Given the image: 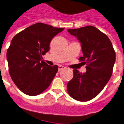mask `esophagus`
<instances>
[{
  "instance_id": "1",
  "label": "esophagus",
  "mask_w": 124,
  "mask_h": 124,
  "mask_svg": "<svg viewBox=\"0 0 124 124\" xmlns=\"http://www.w3.org/2000/svg\"><path fill=\"white\" fill-rule=\"evenodd\" d=\"M64 66H62V65H60V66H59V67H58V70L59 71H61V70H62L63 69H64Z\"/></svg>"
}]
</instances>
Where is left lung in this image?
<instances>
[{"label":"left lung","instance_id":"obj_1","mask_svg":"<svg viewBox=\"0 0 124 124\" xmlns=\"http://www.w3.org/2000/svg\"><path fill=\"white\" fill-rule=\"evenodd\" d=\"M81 44L86 64L85 73L73 70V77L67 84V91L74 100L87 101L97 96L110 79L115 62V52L106 35L93 26L68 29Z\"/></svg>","mask_w":124,"mask_h":124}]
</instances>
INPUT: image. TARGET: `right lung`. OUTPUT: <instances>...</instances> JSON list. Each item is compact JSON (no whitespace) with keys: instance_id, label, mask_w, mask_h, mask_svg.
<instances>
[{"instance_id":"obj_1","label":"right lung","mask_w":124,"mask_h":124,"mask_svg":"<svg viewBox=\"0 0 124 124\" xmlns=\"http://www.w3.org/2000/svg\"><path fill=\"white\" fill-rule=\"evenodd\" d=\"M63 30L38 23L18 33L11 40L7 51L9 74L25 94H40L54 78L58 66L48 65L42 59L49 50L51 40Z\"/></svg>"}]
</instances>
